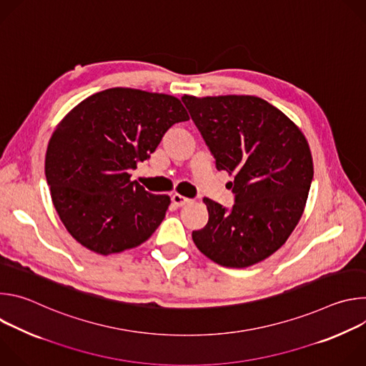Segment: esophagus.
Wrapping results in <instances>:
<instances>
[{
    "mask_svg": "<svg viewBox=\"0 0 366 366\" xmlns=\"http://www.w3.org/2000/svg\"><path fill=\"white\" fill-rule=\"evenodd\" d=\"M171 199H172V202H174L177 207H182V205H185V204L191 202V199H189V198H187V197L181 195V194H172Z\"/></svg>",
    "mask_w": 366,
    "mask_h": 366,
    "instance_id": "1",
    "label": "esophagus"
}]
</instances>
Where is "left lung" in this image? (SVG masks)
<instances>
[{
    "instance_id": "1",
    "label": "left lung",
    "mask_w": 366,
    "mask_h": 366,
    "mask_svg": "<svg viewBox=\"0 0 366 366\" xmlns=\"http://www.w3.org/2000/svg\"><path fill=\"white\" fill-rule=\"evenodd\" d=\"M216 158L234 177V205L204 198L208 222L192 232L198 250L227 268H247L275 253L298 224L312 179V158L300 127L254 95H184Z\"/></svg>"
}]
</instances>
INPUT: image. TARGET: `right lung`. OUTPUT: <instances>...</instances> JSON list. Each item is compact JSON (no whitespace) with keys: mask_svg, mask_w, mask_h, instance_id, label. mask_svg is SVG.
<instances>
[{"mask_svg":"<svg viewBox=\"0 0 366 366\" xmlns=\"http://www.w3.org/2000/svg\"><path fill=\"white\" fill-rule=\"evenodd\" d=\"M187 120L179 98L122 86L92 94L61 120L44 174L59 219L78 243L107 256L140 246L159 227L169 195L147 192L130 181L129 169Z\"/></svg>","mask_w":366,"mask_h":366,"instance_id":"right-lung-1","label":"right lung"}]
</instances>
